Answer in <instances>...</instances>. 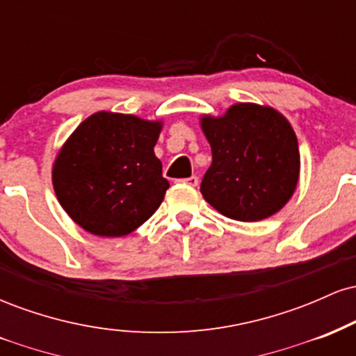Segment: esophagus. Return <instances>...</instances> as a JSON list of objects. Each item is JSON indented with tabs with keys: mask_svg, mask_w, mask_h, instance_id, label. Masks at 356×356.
<instances>
[{
	"mask_svg": "<svg viewBox=\"0 0 356 356\" xmlns=\"http://www.w3.org/2000/svg\"><path fill=\"white\" fill-rule=\"evenodd\" d=\"M179 182L181 184H186V186H191V187H195L199 184V179L195 177V175H192V177H186V179H179Z\"/></svg>",
	"mask_w": 356,
	"mask_h": 356,
	"instance_id": "obj_1",
	"label": "esophagus"
}]
</instances>
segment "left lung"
<instances>
[{
    "label": "left lung",
    "mask_w": 356,
    "mask_h": 356,
    "mask_svg": "<svg viewBox=\"0 0 356 356\" xmlns=\"http://www.w3.org/2000/svg\"><path fill=\"white\" fill-rule=\"evenodd\" d=\"M212 150L201 192L226 218L254 222L283 209L300 179V150L291 124L271 107L236 104L222 117L204 115Z\"/></svg>",
    "instance_id": "1"
}]
</instances>
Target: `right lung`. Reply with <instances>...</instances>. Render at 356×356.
Here are the masks:
<instances>
[{
	"mask_svg": "<svg viewBox=\"0 0 356 356\" xmlns=\"http://www.w3.org/2000/svg\"><path fill=\"white\" fill-rule=\"evenodd\" d=\"M162 122L97 112L68 137L51 170L67 214L102 238H120L145 222L164 201L169 181L155 157Z\"/></svg>",
	"mask_w": 356,
	"mask_h": 356,
	"instance_id": "obj_1",
	"label": "right lung"
}]
</instances>
